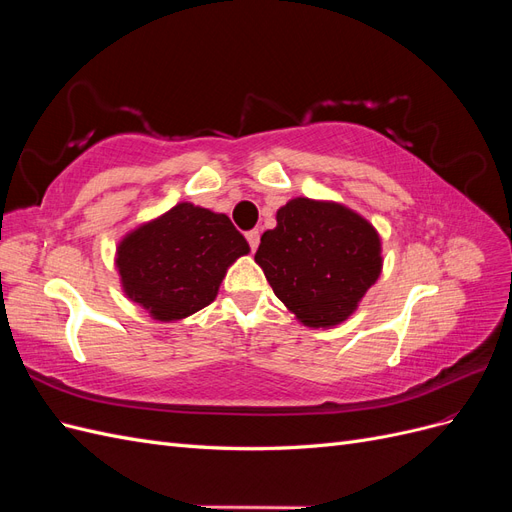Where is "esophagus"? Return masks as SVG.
I'll return each mask as SVG.
<instances>
[{
    "label": "esophagus",
    "instance_id": "1",
    "mask_svg": "<svg viewBox=\"0 0 512 512\" xmlns=\"http://www.w3.org/2000/svg\"><path fill=\"white\" fill-rule=\"evenodd\" d=\"M245 239H247V243H250L252 250H256L258 243H260V232L258 230H247L245 232Z\"/></svg>",
    "mask_w": 512,
    "mask_h": 512
}]
</instances>
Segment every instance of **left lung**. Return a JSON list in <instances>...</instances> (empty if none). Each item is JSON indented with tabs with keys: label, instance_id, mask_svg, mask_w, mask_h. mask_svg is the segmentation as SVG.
Listing matches in <instances>:
<instances>
[{
	"label": "left lung",
	"instance_id": "8db88e82",
	"mask_svg": "<svg viewBox=\"0 0 512 512\" xmlns=\"http://www.w3.org/2000/svg\"><path fill=\"white\" fill-rule=\"evenodd\" d=\"M260 237L254 260L303 327L348 320L382 273V241L363 215L333 200L292 198Z\"/></svg>",
	"mask_w": 512,
	"mask_h": 512
}]
</instances>
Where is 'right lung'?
<instances>
[{"label":"right lung","instance_id":"right-lung-1","mask_svg":"<svg viewBox=\"0 0 512 512\" xmlns=\"http://www.w3.org/2000/svg\"><path fill=\"white\" fill-rule=\"evenodd\" d=\"M250 254L226 213L179 203L130 230L115 267L126 297L160 322L183 320L218 297L228 267Z\"/></svg>","mask_w":512,"mask_h":512}]
</instances>
